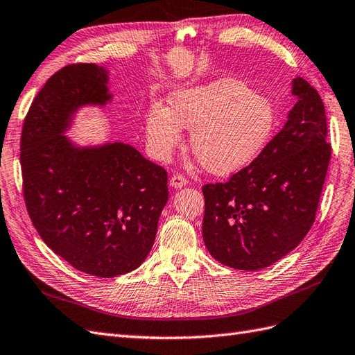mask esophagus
I'll return each mask as SVG.
<instances>
[{"instance_id":"obj_1","label":"esophagus","mask_w":355,"mask_h":355,"mask_svg":"<svg viewBox=\"0 0 355 355\" xmlns=\"http://www.w3.org/2000/svg\"><path fill=\"white\" fill-rule=\"evenodd\" d=\"M187 184H188V179L184 178L182 175H175V176H171V179H170V187L175 188V189L184 188Z\"/></svg>"}]
</instances>
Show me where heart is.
Wrapping results in <instances>:
<instances>
[{"label": "heart", "instance_id": "obj_1", "mask_svg": "<svg viewBox=\"0 0 355 355\" xmlns=\"http://www.w3.org/2000/svg\"><path fill=\"white\" fill-rule=\"evenodd\" d=\"M277 109L270 97L242 80L223 78L171 92L167 107L155 104L145 118L146 143L166 161L191 130V150L209 173L230 176L263 154L275 136Z\"/></svg>", "mask_w": 355, "mask_h": 355}]
</instances>
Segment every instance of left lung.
<instances>
[{
	"label": "left lung",
	"instance_id": "obj_1",
	"mask_svg": "<svg viewBox=\"0 0 355 355\" xmlns=\"http://www.w3.org/2000/svg\"><path fill=\"white\" fill-rule=\"evenodd\" d=\"M284 128L227 184L203 187V241L216 261L239 270L269 267L299 245L315 221L331 148L317 89L300 76Z\"/></svg>",
	"mask_w": 355,
	"mask_h": 355
}]
</instances>
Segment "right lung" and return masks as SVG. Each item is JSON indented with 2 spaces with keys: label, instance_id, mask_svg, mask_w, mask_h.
Wrapping results in <instances>:
<instances>
[{
  "label": "right lung",
  "instance_id": "add662e5",
  "mask_svg": "<svg viewBox=\"0 0 355 355\" xmlns=\"http://www.w3.org/2000/svg\"><path fill=\"white\" fill-rule=\"evenodd\" d=\"M109 70L56 71L24 122L21 166L28 214L43 242L74 269L98 277L146 260L168 200L167 171L123 141L79 145L65 136L83 107L113 100Z\"/></svg>",
  "mask_w": 355,
  "mask_h": 355
}]
</instances>
